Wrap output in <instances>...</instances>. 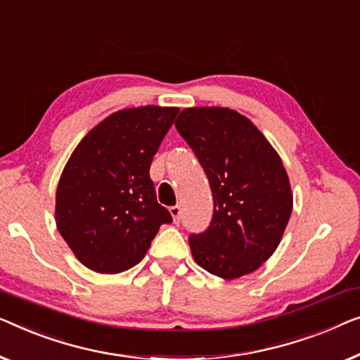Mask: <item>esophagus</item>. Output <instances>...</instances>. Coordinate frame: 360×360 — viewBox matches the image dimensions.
Returning a JSON list of instances; mask_svg holds the SVG:
<instances>
[{
	"label": "esophagus",
	"mask_w": 360,
	"mask_h": 360,
	"mask_svg": "<svg viewBox=\"0 0 360 360\" xmlns=\"http://www.w3.org/2000/svg\"><path fill=\"white\" fill-rule=\"evenodd\" d=\"M169 211H170V214H172V219H174V222L179 224L180 222V217H181L180 206H172Z\"/></svg>",
	"instance_id": "esophagus-1"
}]
</instances>
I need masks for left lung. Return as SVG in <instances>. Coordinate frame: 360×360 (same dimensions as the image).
Instances as JSON below:
<instances>
[{
	"label": "left lung",
	"instance_id": "1",
	"mask_svg": "<svg viewBox=\"0 0 360 360\" xmlns=\"http://www.w3.org/2000/svg\"><path fill=\"white\" fill-rule=\"evenodd\" d=\"M175 127L195 150L214 200L210 227L188 238L193 258L222 279L253 273L276 252L292 212L283 160L232 108H185Z\"/></svg>",
	"mask_w": 360,
	"mask_h": 360
}]
</instances>
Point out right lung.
Here are the masks:
<instances>
[{"instance_id": "1", "label": "right lung", "mask_w": 360, "mask_h": 360, "mask_svg": "<svg viewBox=\"0 0 360 360\" xmlns=\"http://www.w3.org/2000/svg\"><path fill=\"white\" fill-rule=\"evenodd\" d=\"M176 107L123 108L94 127L60 176L55 221L75 257L96 273L138 264L170 212L155 196L149 167Z\"/></svg>"}]
</instances>
